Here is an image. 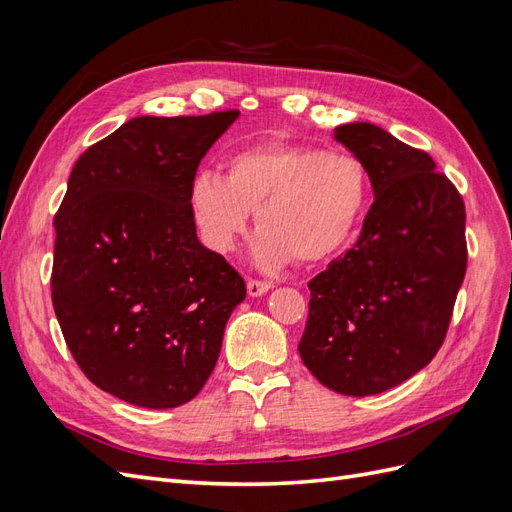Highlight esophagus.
Here are the masks:
<instances>
[{"label": "esophagus", "mask_w": 512, "mask_h": 512, "mask_svg": "<svg viewBox=\"0 0 512 512\" xmlns=\"http://www.w3.org/2000/svg\"><path fill=\"white\" fill-rule=\"evenodd\" d=\"M273 286L269 282H260V280H250L247 282V294L250 297H262V294L269 292Z\"/></svg>", "instance_id": "obj_1"}]
</instances>
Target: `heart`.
<instances>
[{"mask_svg":"<svg viewBox=\"0 0 512 512\" xmlns=\"http://www.w3.org/2000/svg\"><path fill=\"white\" fill-rule=\"evenodd\" d=\"M224 177L200 170L190 207L209 250L228 254L256 211L254 262L265 271L292 260L320 262L352 239L367 207L369 181L359 158L318 145L258 143L232 151Z\"/></svg>","mask_w":512,"mask_h":512,"instance_id":"b5f03b06","label":"heart"}]
</instances>
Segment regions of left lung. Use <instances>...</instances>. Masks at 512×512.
<instances>
[{
  "mask_svg": "<svg viewBox=\"0 0 512 512\" xmlns=\"http://www.w3.org/2000/svg\"><path fill=\"white\" fill-rule=\"evenodd\" d=\"M333 136L363 162L374 203L359 241L307 284L299 354L327 389L365 397L440 350L466 275V207L429 153L374 123H344Z\"/></svg>",
  "mask_w": 512,
  "mask_h": 512,
  "instance_id": "obj_1",
  "label": "left lung"
}]
</instances>
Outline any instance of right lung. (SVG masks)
<instances>
[{
    "label": "right lung",
    "instance_id": "add662e5",
    "mask_svg": "<svg viewBox=\"0 0 512 512\" xmlns=\"http://www.w3.org/2000/svg\"><path fill=\"white\" fill-rule=\"evenodd\" d=\"M239 111L134 117L76 160L55 215L53 307L98 389L177 408L218 363L245 282L198 241L196 168Z\"/></svg>",
    "mask_w": 512,
    "mask_h": 512
}]
</instances>
